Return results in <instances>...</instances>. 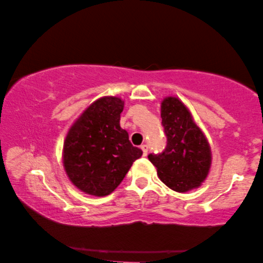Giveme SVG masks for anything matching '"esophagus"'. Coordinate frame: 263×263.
Here are the masks:
<instances>
[{"label": "esophagus", "mask_w": 263, "mask_h": 263, "mask_svg": "<svg viewBox=\"0 0 263 263\" xmlns=\"http://www.w3.org/2000/svg\"><path fill=\"white\" fill-rule=\"evenodd\" d=\"M141 149H142V152H143V156H147V154H148V145L147 144H142L141 145Z\"/></svg>", "instance_id": "34e87169"}]
</instances>
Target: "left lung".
<instances>
[{
	"instance_id": "left-lung-1",
	"label": "left lung",
	"mask_w": 263,
	"mask_h": 263,
	"mask_svg": "<svg viewBox=\"0 0 263 263\" xmlns=\"http://www.w3.org/2000/svg\"><path fill=\"white\" fill-rule=\"evenodd\" d=\"M161 118L166 147L161 154L148 155L158 177L176 192L200 186L208 177L212 160L204 133L178 98L167 97L162 101Z\"/></svg>"
}]
</instances>
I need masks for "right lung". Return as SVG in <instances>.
<instances>
[{
	"label": "right lung",
	"mask_w": 263,
	"mask_h": 263,
	"mask_svg": "<svg viewBox=\"0 0 263 263\" xmlns=\"http://www.w3.org/2000/svg\"><path fill=\"white\" fill-rule=\"evenodd\" d=\"M123 101L103 97L94 101L67 133L63 163L71 182L85 193L103 197L122 182L142 150L120 127Z\"/></svg>",
	"instance_id": "obj_1"
}]
</instances>
